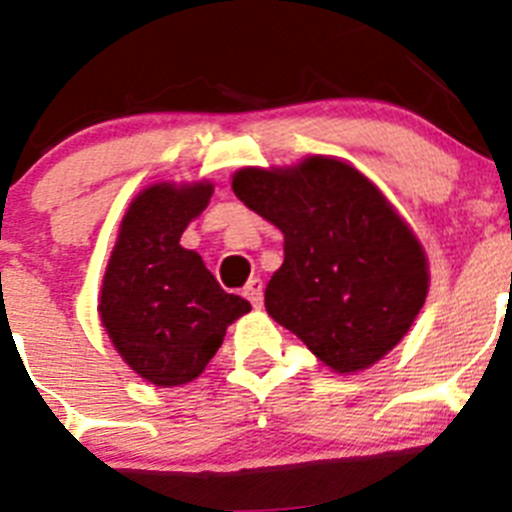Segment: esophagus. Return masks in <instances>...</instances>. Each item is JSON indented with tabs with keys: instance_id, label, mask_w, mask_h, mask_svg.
Masks as SVG:
<instances>
[{
	"instance_id": "obj_1",
	"label": "esophagus",
	"mask_w": 512,
	"mask_h": 512,
	"mask_svg": "<svg viewBox=\"0 0 512 512\" xmlns=\"http://www.w3.org/2000/svg\"><path fill=\"white\" fill-rule=\"evenodd\" d=\"M245 298L250 300L255 308H260L262 305V280L260 278H250V283L245 285Z\"/></svg>"
}]
</instances>
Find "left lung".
<instances>
[{
    "instance_id": "1",
    "label": "left lung",
    "mask_w": 512,
    "mask_h": 512,
    "mask_svg": "<svg viewBox=\"0 0 512 512\" xmlns=\"http://www.w3.org/2000/svg\"><path fill=\"white\" fill-rule=\"evenodd\" d=\"M232 189L285 234L265 308L323 364L369 369L404 338L427 298V260L364 174L310 156L293 169H240Z\"/></svg>"
}]
</instances>
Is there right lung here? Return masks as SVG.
Listing matches in <instances>:
<instances>
[{
    "label": "right lung",
    "instance_id": "right-lung-1",
    "mask_svg": "<svg viewBox=\"0 0 512 512\" xmlns=\"http://www.w3.org/2000/svg\"><path fill=\"white\" fill-rule=\"evenodd\" d=\"M209 197L212 184L148 186L128 207L105 270L100 321L126 364L156 386L197 379L229 323L252 308L179 245Z\"/></svg>",
    "mask_w": 512,
    "mask_h": 512
}]
</instances>
